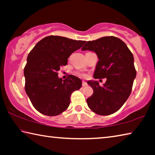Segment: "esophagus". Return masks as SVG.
<instances>
[{
  "instance_id": "obj_1",
  "label": "esophagus",
  "mask_w": 155,
  "mask_h": 155,
  "mask_svg": "<svg viewBox=\"0 0 155 155\" xmlns=\"http://www.w3.org/2000/svg\"><path fill=\"white\" fill-rule=\"evenodd\" d=\"M87 82H85V81H82V86H83V87H85V86H87Z\"/></svg>"
}]
</instances>
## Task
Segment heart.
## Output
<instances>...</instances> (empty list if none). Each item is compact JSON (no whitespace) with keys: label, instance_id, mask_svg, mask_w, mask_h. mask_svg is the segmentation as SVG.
Returning a JSON list of instances; mask_svg holds the SVG:
<instances>
[{"label":"heart","instance_id":"obj_1","mask_svg":"<svg viewBox=\"0 0 155 155\" xmlns=\"http://www.w3.org/2000/svg\"><path fill=\"white\" fill-rule=\"evenodd\" d=\"M78 75L80 76V77H83V78H86L87 77V74H85V73H80V72H78Z\"/></svg>","mask_w":155,"mask_h":155}]
</instances>
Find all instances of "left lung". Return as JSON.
<instances>
[{
  "label": "left lung",
  "instance_id": "1",
  "mask_svg": "<svg viewBox=\"0 0 155 155\" xmlns=\"http://www.w3.org/2000/svg\"><path fill=\"white\" fill-rule=\"evenodd\" d=\"M96 53L99 61L95 70V78H106L100 86L97 81L87 82L94 94L87 98L89 108L97 114L106 116L121 108L131 94L136 70L134 56L123 41L115 36H104L87 41L82 51Z\"/></svg>",
  "mask_w": 155,
  "mask_h": 155
}]
</instances>
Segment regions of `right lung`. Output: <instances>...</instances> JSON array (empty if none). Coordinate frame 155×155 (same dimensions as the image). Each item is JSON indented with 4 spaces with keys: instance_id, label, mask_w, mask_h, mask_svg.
Wrapping results in <instances>:
<instances>
[{
    "instance_id": "1",
    "label": "right lung",
    "mask_w": 155,
    "mask_h": 155,
    "mask_svg": "<svg viewBox=\"0 0 155 155\" xmlns=\"http://www.w3.org/2000/svg\"><path fill=\"white\" fill-rule=\"evenodd\" d=\"M85 42L51 35L41 40L29 53L24 70L25 90L40 113L57 116L68 108L70 95L81 88L82 82L73 75L65 80L59 78L58 71Z\"/></svg>"
}]
</instances>
